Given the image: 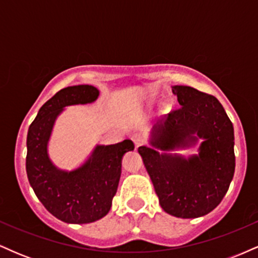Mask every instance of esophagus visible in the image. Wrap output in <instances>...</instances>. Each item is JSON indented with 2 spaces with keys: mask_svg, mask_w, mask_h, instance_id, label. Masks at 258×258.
<instances>
[{
  "mask_svg": "<svg viewBox=\"0 0 258 258\" xmlns=\"http://www.w3.org/2000/svg\"><path fill=\"white\" fill-rule=\"evenodd\" d=\"M131 139L133 141V143H135L136 147H139L142 143H143V139H142V137L139 135H133Z\"/></svg>",
  "mask_w": 258,
  "mask_h": 258,
  "instance_id": "34e87169",
  "label": "esophagus"
}]
</instances>
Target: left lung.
Segmentation results:
<instances>
[{
    "label": "left lung",
    "mask_w": 258,
    "mask_h": 258,
    "mask_svg": "<svg viewBox=\"0 0 258 258\" xmlns=\"http://www.w3.org/2000/svg\"><path fill=\"white\" fill-rule=\"evenodd\" d=\"M172 92L180 106L153 127L152 147H139L138 153L162 210L174 217L197 218L220 205L232 182L234 128L216 97L189 86H173ZM199 139V154L184 158L167 153Z\"/></svg>",
    "instance_id": "left-lung-1"
}]
</instances>
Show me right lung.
Returning a JSON list of instances; mask_svg holds the SVG:
<instances>
[{
	"instance_id": "1",
	"label": "right lung",
	"mask_w": 258,
	"mask_h": 258,
	"mask_svg": "<svg viewBox=\"0 0 258 258\" xmlns=\"http://www.w3.org/2000/svg\"><path fill=\"white\" fill-rule=\"evenodd\" d=\"M99 91L90 85L63 88L38 110L26 138V173L30 185L47 211L65 223L98 221L108 214L121 176V160L135 149L130 139L97 146L81 166L64 171L53 165L48 142L55 120L65 106L93 103Z\"/></svg>"
}]
</instances>
